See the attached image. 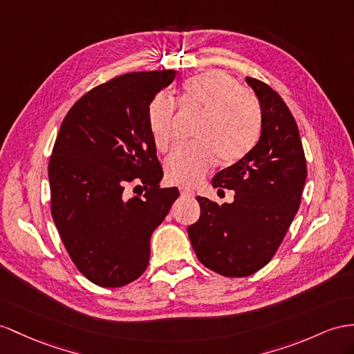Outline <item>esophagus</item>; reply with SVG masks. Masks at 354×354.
Segmentation results:
<instances>
[{
    "mask_svg": "<svg viewBox=\"0 0 354 354\" xmlns=\"http://www.w3.org/2000/svg\"><path fill=\"white\" fill-rule=\"evenodd\" d=\"M194 193L189 188H180V196L183 197H192Z\"/></svg>",
    "mask_w": 354,
    "mask_h": 354,
    "instance_id": "esophagus-1",
    "label": "esophagus"
}]
</instances>
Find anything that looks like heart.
I'll list each match as a JSON object with an SVG mask.
<instances>
[{
  "instance_id": "b5f03b06",
  "label": "heart",
  "mask_w": 354,
  "mask_h": 354,
  "mask_svg": "<svg viewBox=\"0 0 354 354\" xmlns=\"http://www.w3.org/2000/svg\"><path fill=\"white\" fill-rule=\"evenodd\" d=\"M180 104L201 113L193 143L176 148L165 162L167 183L194 187L214 167L238 161L257 142L261 113L257 102L233 76L220 70L198 75L184 84ZM151 139L158 151H166L175 139L176 104L166 93H158L147 112Z\"/></svg>"
}]
</instances>
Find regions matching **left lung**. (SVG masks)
I'll return each instance as SVG.
<instances>
[{
  "label": "left lung",
  "mask_w": 354,
  "mask_h": 354,
  "mask_svg": "<svg viewBox=\"0 0 354 354\" xmlns=\"http://www.w3.org/2000/svg\"><path fill=\"white\" fill-rule=\"evenodd\" d=\"M261 107L260 139L245 157L218 171L214 188L234 189L233 203L206 197L201 220L188 227L197 259L216 274L242 278L275 256L301 205L306 160L297 124L277 91L247 77Z\"/></svg>",
  "instance_id": "1"
}]
</instances>
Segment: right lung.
<instances>
[{"label": "right lung", "mask_w": 354, "mask_h": 354, "mask_svg": "<svg viewBox=\"0 0 354 354\" xmlns=\"http://www.w3.org/2000/svg\"><path fill=\"white\" fill-rule=\"evenodd\" d=\"M175 76H116L80 97L61 124L49 160L52 218L70 259L97 286L122 287L143 274L151 234L179 196L158 185L147 120L149 102ZM130 186L145 193L131 198Z\"/></svg>", "instance_id": "add662e5"}]
</instances>
